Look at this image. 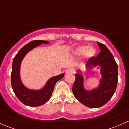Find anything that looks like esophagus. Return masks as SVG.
Segmentation results:
<instances>
[{
    "label": "esophagus",
    "mask_w": 129,
    "mask_h": 129,
    "mask_svg": "<svg viewBox=\"0 0 129 129\" xmlns=\"http://www.w3.org/2000/svg\"><path fill=\"white\" fill-rule=\"evenodd\" d=\"M66 73H74L75 72V71H74V69L73 68H69L66 69Z\"/></svg>",
    "instance_id": "1"
}]
</instances>
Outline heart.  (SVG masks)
Returning <instances> with one entry per match:
<instances>
[{
	"mask_svg": "<svg viewBox=\"0 0 129 129\" xmlns=\"http://www.w3.org/2000/svg\"><path fill=\"white\" fill-rule=\"evenodd\" d=\"M95 54L96 50L93 47H87V45L79 47L75 50V55H80L84 54V57L89 58L95 56Z\"/></svg>",
	"mask_w": 129,
	"mask_h": 129,
	"instance_id": "b5f03b06",
	"label": "heart"
}]
</instances>
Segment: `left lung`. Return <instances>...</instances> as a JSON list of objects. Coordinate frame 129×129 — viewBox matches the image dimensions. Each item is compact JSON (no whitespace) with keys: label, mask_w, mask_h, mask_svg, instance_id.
I'll list each match as a JSON object with an SVG mask.
<instances>
[{"label":"left lung","mask_w":129,"mask_h":129,"mask_svg":"<svg viewBox=\"0 0 129 129\" xmlns=\"http://www.w3.org/2000/svg\"><path fill=\"white\" fill-rule=\"evenodd\" d=\"M101 52L97 57L90 58L86 67L90 69L100 66L102 79L98 88L87 91L84 89L83 77L75 74L72 92L80 102L90 108L101 107L112 98L118 82V66L114 57L104 44L97 42Z\"/></svg>","instance_id":"1"}]
</instances>
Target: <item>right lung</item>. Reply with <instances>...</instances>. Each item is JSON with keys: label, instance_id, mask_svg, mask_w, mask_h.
Masks as SVG:
<instances>
[{"label": "right lung", "instance_id": "add662e5", "mask_svg": "<svg viewBox=\"0 0 129 129\" xmlns=\"http://www.w3.org/2000/svg\"><path fill=\"white\" fill-rule=\"evenodd\" d=\"M45 40H34L24 45L14 57L11 73V84L14 92L19 101L26 105L37 107L46 103L50 98L57 82L62 79L64 74H61L50 78L44 88L39 90H30L22 83L20 77V67L25 55L32 49L41 44H48Z\"/></svg>", "mask_w": 129, "mask_h": 129}]
</instances>
